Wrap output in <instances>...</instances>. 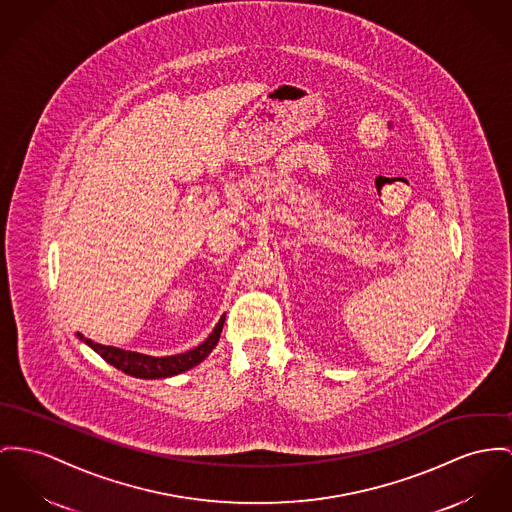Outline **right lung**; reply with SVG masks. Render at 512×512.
Segmentation results:
<instances>
[{"instance_id":"obj_1","label":"right lung","mask_w":512,"mask_h":512,"mask_svg":"<svg viewBox=\"0 0 512 512\" xmlns=\"http://www.w3.org/2000/svg\"><path fill=\"white\" fill-rule=\"evenodd\" d=\"M223 322H225V316H221V320L217 322V326L213 328V332L209 334V338L204 343H200L198 347H194L186 353L171 355V357H151V355L126 351V349L112 347V345H101V343H95V341L85 338L79 332H77V338L85 341L93 351H97L106 363H110L112 367H116L118 371H122L126 375L136 376V378H169V376L180 375L204 361L219 341Z\"/></svg>"}]
</instances>
